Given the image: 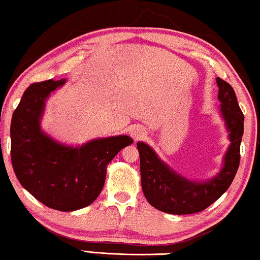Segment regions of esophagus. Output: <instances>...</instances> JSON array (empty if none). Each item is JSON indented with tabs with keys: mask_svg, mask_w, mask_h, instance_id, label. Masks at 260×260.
<instances>
[{
	"mask_svg": "<svg viewBox=\"0 0 260 260\" xmlns=\"http://www.w3.org/2000/svg\"><path fill=\"white\" fill-rule=\"evenodd\" d=\"M129 134L135 141H139L146 137V129L141 126H134L129 129Z\"/></svg>",
	"mask_w": 260,
	"mask_h": 260,
	"instance_id": "esophagus-1",
	"label": "esophagus"
}]
</instances>
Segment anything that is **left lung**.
<instances>
[{"label":"left lung","mask_w":260,"mask_h":260,"mask_svg":"<svg viewBox=\"0 0 260 260\" xmlns=\"http://www.w3.org/2000/svg\"><path fill=\"white\" fill-rule=\"evenodd\" d=\"M220 114L229 132L230 146L220 172L212 179L197 182L179 175L165 164L145 142H138L143 195L157 210L173 215L203 211L229 189L241 160L244 114L231 85L217 77Z\"/></svg>","instance_id":"1"}]
</instances>
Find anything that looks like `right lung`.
I'll return each mask as SVG.
<instances>
[{"label":"right lung","instance_id":"right-lung-1","mask_svg":"<svg viewBox=\"0 0 260 260\" xmlns=\"http://www.w3.org/2000/svg\"><path fill=\"white\" fill-rule=\"evenodd\" d=\"M65 79L31 84L11 119V162L19 183L35 199L59 211L90 205L104 187L106 168L133 140L127 135L65 146L41 129L45 100Z\"/></svg>","mask_w":260,"mask_h":260}]
</instances>
